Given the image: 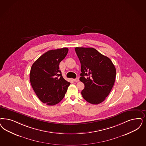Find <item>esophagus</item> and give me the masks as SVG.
I'll return each instance as SVG.
<instances>
[{
    "label": "esophagus",
    "mask_w": 146,
    "mask_h": 146,
    "mask_svg": "<svg viewBox=\"0 0 146 146\" xmlns=\"http://www.w3.org/2000/svg\"><path fill=\"white\" fill-rule=\"evenodd\" d=\"M73 80H74V81H75V82H78L79 81V78H76V79H73Z\"/></svg>",
    "instance_id": "esophagus-1"
}]
</instances>
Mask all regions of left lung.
<instances>
[{"instance_id":"obj_1","label":"left lung","mask_w":146,"mask_h":146,"mask_svg":"<svg viewBox=\"0 0 146 146\" xmlns=\"http://www.w3.org/2000/svg\"><path fill=\"white\" fill-rule=\"evenodd\" d=\"M75 50L81 64L80 80L85 85L82 96L90 104H100L114 84L115 67L109 58L94 48L76 47Z\"/></svg>"}]
</instances>
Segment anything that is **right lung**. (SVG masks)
<instances>
[{"mask_svg": "<svg viewBox=\"0 0 146 146\" xmlns=\"http://www.w3.org/2000/svg\"><path fill=\"white\" fill-rule=\"evenodd\" d=\"M68 51L66 47L48 50L41 55L31 67V86L40 100L48 106L60 102L70 85L64 79L59 70V64Z\"/></svg>", "mask_w": 146, "mask_h": 146, "instance_id": "obj_1", "label": "right lung"}]
</instances>
